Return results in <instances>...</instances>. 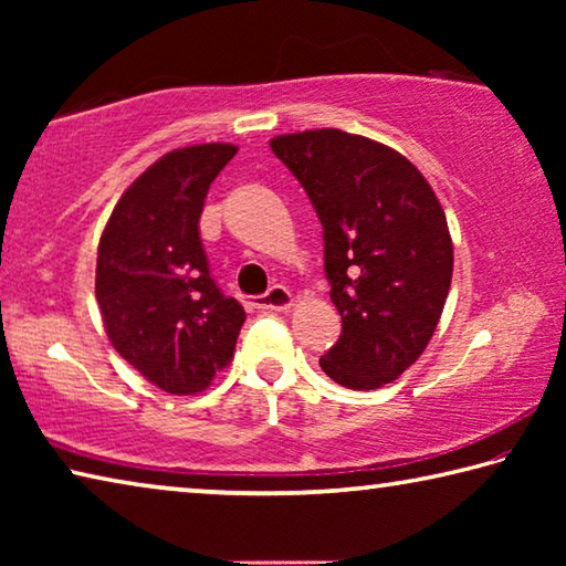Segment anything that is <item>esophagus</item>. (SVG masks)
<instances>
[{
	"mask_svg": "<svg viewBox=\"0 0 566 566\" xmlns=\"http://www.w3.org/2000/svg\"><path fill=\"white\" fill-rule=\"evenodd\" d=\"M254 306H256V310H262V312H284V310H290V306H292V292L282 284H274V286H270V290H266V294L256 296Z\"/></svg>",
	"mask_w": 566,
	"mask_h": 566,
	"instance_id": "1",
	"label": "esophagus"
}]
</instances>
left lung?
I'll return each instance as SVG.
<instances>
[{"label":"left lung","instance_id":"1","mask_svg":"<svg viewBox=\"0 0 566 566\" xmlns=\"http://www.w3.org/2000/svg\"><path fill=\"white\" fill-rule=\"evenodd\" d=\"M324 229L342 334L322 369L347 389L395 381L427 349L452 284L444 209L407 157L342 129L274 137Z\"/></svg>","mask_w":566,"mask_h":566}]
</instances>
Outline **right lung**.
Instances as JSON below:
<instances>
[{
  "mask_svg": "<svg viewBox=\"0 0 566 566\" xmlns=\"http://www.w3.org/2000/svg\"><path fill=\"white\" fill-rule=\"evenodd\" d=\"M234 155L219 142L169 151L124 191L99 239L94 290L112 347L169 395L212 385L247 319L199 237L209 185Z\"/></svg>",
  "mask_w": 566,
  "mask_h": 566,
  "instance_id": "right-lung-1",
  "label": "right lung"
}]
</instances>
